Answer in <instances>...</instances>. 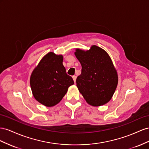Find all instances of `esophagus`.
I'll return each instance as SVG.
<instances>
[{"mask_svg": "<svg viewBox=\"0 0 149 149\" xmlns=\"http://www.w3.org/2000/svg\"><path fill=\"white\" fill-rule=\"evenodd\" d=\"M72 78H73V80H74V82H75L76 79H77V76H76V75H73V76H72Z\"/></svg>", "mask_w": 149, "mask_h": 149, "instance_id": "34e87169", "label": "esophagus"}]
</instances>
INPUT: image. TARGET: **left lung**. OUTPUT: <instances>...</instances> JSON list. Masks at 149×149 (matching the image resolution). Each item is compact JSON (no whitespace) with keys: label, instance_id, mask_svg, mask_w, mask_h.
Instances as JSON below:
<instances>
[{"label":"left lung","instance_id":"1","mask_svg":"<svg viewBox=\"0 0 149 149\" xmlns=\"http://www.w3.org/2000/svg\"><path fill=\"white\" fill-rule=\"evenodd\" d=\"M75 55L82 65L81 74L76 80L79 92L90 105L107 103L118 83L117 72L108 54L93 45L86 52L77 49Z\"/></svg>","mask_w":149,"mask_h":149}]
</instances>
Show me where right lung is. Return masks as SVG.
<instances>
[{"instance_id":"1","label":"right lung","mask_w":149,"mask_h":149,"mask_svg":"<svg viewBox=\"0 0 149 149\" xmlns=\"http://www.w3.org/2000/svg\"><path fill=\"white\" fill-rule=\"evenodd\" d=\"M62 62V56L48 53L31 75L30 83L33 97L47 107L57 104L68 88L74 84L71 76L67 74Z\"/></svg>"}]
</instances>
